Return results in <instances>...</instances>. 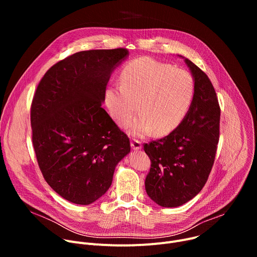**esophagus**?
I'll list each match as a JSON object with an SVG mask.
<instances>
[{
  "mask_svg": "<svg viewBox=\"0 0 257 257\" xmlns=\"http://www.w3.org/2000/svg\"><path fill=\"white\" fill-rule=\"evenodd\" d=\"M131 148H132V150H134V151H138V150H140V149L142 148L141 141L133 138V139L131 140Z\"/></svg>",
  "mask_w": 257,
  "mask_h": 257,
  "instance_id": "34e87169",
  "label": "esophagus"
}]
</instances>
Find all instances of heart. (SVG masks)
Masks as SVG:
<instances>
[{
	"label": "heart",
	"mask_w": 257,
	"mask_h": 257,
	"mask_svg": "<svg viewBox=\"0 0 257 257\" xmlns=\"http://www.w3.org/2000/svg\"><path fill=\"white\" fill-rule=\"evenodd\" d=\"M195 83L189 72L150 57L128 62L122 69L120 85L105 90V103L114 120L126 126L137 111L139 115L129 126L134 136L155 130L167 135L184 120L192 104Z\"/></svg>",
	"instance_id": "obj_1"
}]
</instances>
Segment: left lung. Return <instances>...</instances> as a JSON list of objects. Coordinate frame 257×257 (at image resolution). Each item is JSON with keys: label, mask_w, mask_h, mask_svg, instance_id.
I'll return each instance as SVG.
<instances>
[{"label": "left lung", "mask_w": 257, "mask_h": 257, "mask_svg": "<svg viewBox=\"0 0 257 257\" xmlns=\"http://www.w3.org/2000/svg\"><path fill=\"white\" fill-rule=\"evenodd\" d=\"M195 83L190 109L169 135L144 143L151 160L145 190L159 205L176 207L196 196L212 169L219 138L217 96L205 73L185 59Z\"/></svg>", "instance_id": "obj_1"}]
</instances>
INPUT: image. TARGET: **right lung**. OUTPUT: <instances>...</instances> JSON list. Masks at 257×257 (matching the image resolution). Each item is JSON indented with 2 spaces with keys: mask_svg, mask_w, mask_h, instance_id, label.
Listing matches in <instances>:
<instances>
[{
  "mask_svg": "<svg viewBox=\"0 0 257 257\" xmlns=\"http://www.w3.org/2000/svg\"><path fill=\"white\" fill-rule=\"evenodd\" d=\"M127 55L124 48L73 54L46 72L32 98L39 167L53 190L73 203L102 196L130 153L128 136L101 106L111 73Z\"/></svg>",
  "mask_w": 257,
  "mask_h": 257,
  "instance_id": "add662e5",
  "label": "right lung"
}]
</instances>
